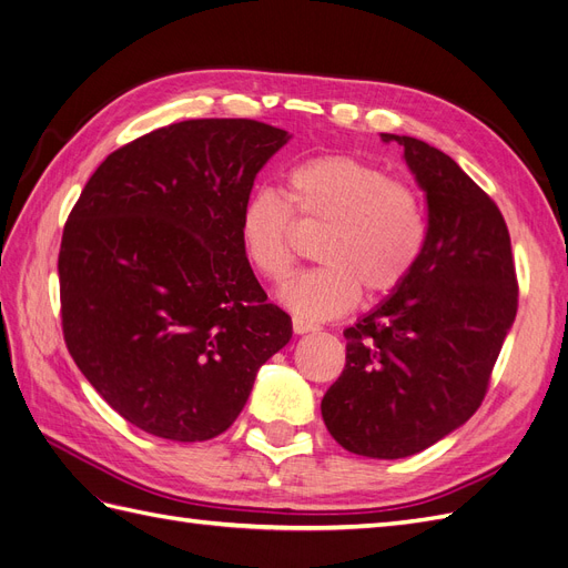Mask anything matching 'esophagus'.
<instances>
[{
	"label": "esophagus",
	"mask_w": 568,
	"mask_h": 568,
	"mask_svg": "<svg viewBox=\"0 0 568 568\" xmlns=\"http://www.w3.org/2000/svg\"><path fill=\"white\" fill-rule=\"evenodd\" d=\"M317 329H320L317 324L307 322V320H303V317H294V332H296V334H311V332H317Z\"/></svg>",
	"instance_id": "esophagus-1"
}]
</instances>
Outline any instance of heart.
I'll use <instances>...</instances> for the list:
<instances>
[{"label":"heart","instance_id":"obj_1","mask_svg":"<svg viewBox=\"0 0 568 568\" xmlns=\"http://www.w3.org/2000/svg\"><path fill=\"white\" fill-rule=\"evenodd\" d=\"M294 210L305 225L326 227L317 246L324 265L291 274L280 301L305 320H332L363 298L398 291L422 261L426 215L412 186L386 170L343 153L288 170L286 199L257 186L244 199L236 234L248 265L277 282L294 263Z\"/></svg>","mask_w":568,"mask_h":568}]
</instances>
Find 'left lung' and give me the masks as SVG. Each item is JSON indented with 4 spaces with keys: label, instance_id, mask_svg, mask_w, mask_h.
I'll return each mask as SVG.
<instances>
[{
    "label": "left lung",
    "instance_id": "obj_1",
    "mask_svg": "<svg viewBox=\"0 0 568 568\" xmlns=\"http://www.w3.org/2000/svg\"><path fill=\"white\" fill-rule=\"evenodd\" d=\"M398 142L428 205L409 280L348 326L346 367L322 419L348 453L400 459L455 432L484 403L517 317V272L500 209L464 170L415 136Z\"/></svg>",
    "mask_w": 568,
    "mask_h": 568
}]
</instances>
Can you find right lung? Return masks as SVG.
<instances>
[{
  "mask_svg": "<svg viewBox=\"0 0 568 568\" xmlns=\"http://www.w3.org/2000/svg\"><path fill=\"white\" fill-rule=\"evenodd\" d=\"M291 134L201 118L113 151L84 184L59 251L68 353L142 432L196 443L227 432L255 374L291 338L236 234L261 168Z\"/></svg>",
  "mask_w": 568,
  "mask_h": 568,
  "instance_id": "add662e5",
  "label": "right lung"
}]
</instances>
